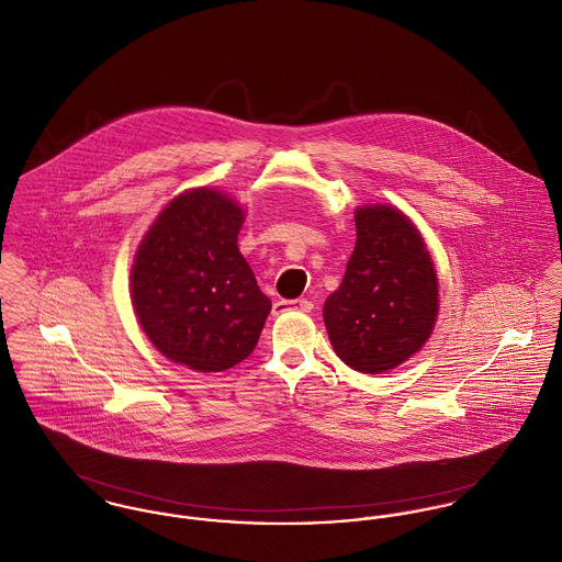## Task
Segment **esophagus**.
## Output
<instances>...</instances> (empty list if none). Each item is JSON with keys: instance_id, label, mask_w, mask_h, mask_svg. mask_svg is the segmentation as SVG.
Masks as SVG:
<instances>
[{"instance_id": "esophagus-1", "label": "esophagus", "mask_w": 562, "mask_h": 562, "mask_svg": "<svg viewBox=\"0 0 562 562\" xmlns=\"http://www.w3.org/2000/svg\"><path fill=\"white\" fill-rule=\"evenodd\" d=\"M314 303L310 300H280V302L273 303V314H282V312H289V310H300V312H310Z\"/></svg>"}]
</instances>
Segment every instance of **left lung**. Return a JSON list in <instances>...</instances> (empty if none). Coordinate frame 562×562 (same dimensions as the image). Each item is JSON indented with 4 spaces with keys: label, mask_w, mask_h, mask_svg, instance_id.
<instances>
[{
    "label": "left lung",
    "mask_w": 562,
    "mask_h": 562,
    "mask_svg": "<svg viewBox=\"0 0 562 562\" xmlns=\"http://www.w3.org/2000/svg\"><path fill=\"white\" fill-rule=\"evenodd\" d=\"M357 244L340 289L323 307L336 355L348 368L381 374L415 355L432 334L438 280L415 224L400 210L355 212Z\"/></svg>",
    "instance_id": "1"
}]
</instances>
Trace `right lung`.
I'll return each mask as SVG.
<instances>
[{
    "instance_id": "obj_1",
    "label": "right lung",
    "mask_w": 562,
    "mask_h": 562,
    "mask_svg": "<svg viewBox=\"0 0 562 562\" xmlns=\"http://www.w3.org/2000/svg\"><path fill=\"white\" fill-rule=\"evenodd\" d=\"M244 210L196 188L151 224L132 267V305L154 346L175 363L222 372L259 342L271 310L237 248Z\"/></svg>"
}]
</instances>
